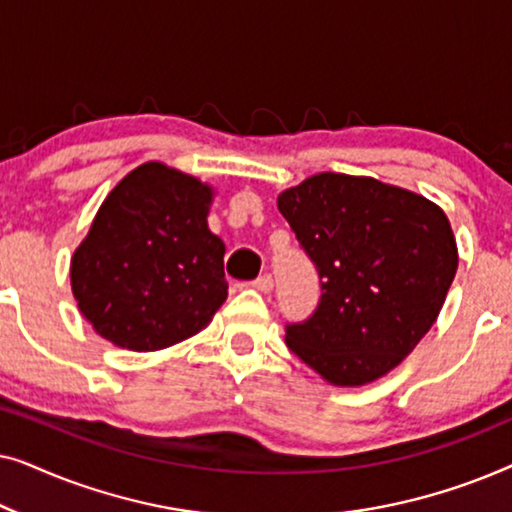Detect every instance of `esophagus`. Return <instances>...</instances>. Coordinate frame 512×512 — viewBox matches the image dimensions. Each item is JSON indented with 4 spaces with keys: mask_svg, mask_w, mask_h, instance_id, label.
I'll list each match as a JSON object with an SVG mask.
<instances>
[{
    "mask_svg": "<svg viewBox=\"0 0 512 512\" xmlns=\"http://www.w3.org/2000/svg\"><path fill=\"white\" fill-rule=\"evenodd\" d=\"M272 286H275V284H272L270 275H263V277H258V279H254V282H251V289H256L261 293H270Z\"/></svg>",
    "mask_w": 512,
    "mask_h": 512,
    "instance_id": "esophagus-1",
    "label": "esophagus"
}]
</instances>
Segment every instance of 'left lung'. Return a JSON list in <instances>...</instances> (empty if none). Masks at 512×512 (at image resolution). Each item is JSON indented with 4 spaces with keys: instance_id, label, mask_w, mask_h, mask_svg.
Listing matches in <instances>:
<instances>
[{
    "instance_id": "obj_1",
    "label": "left lung",
    "mask_w": 512,
    "mask_h": 512,
    "mask_svg": "<svg viewBox=\"0 0 512 512\" xmlns=\"http://www.w3.org/2000/svg\"><path fill=\"white\" fill-rule=\"evenodd\" d=\"M317 265L321 300L286 345L333 387L391 373L436 324L457 275L450 219L436 202L373 177L321 172L277 195Z\"/></svg>"
}]
</instances>
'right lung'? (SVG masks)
<instances>
[{
  "mask_svg": "<svg viewBox=\"0 0 512 512\" xmlns=\"http://www.w3.org/2000/svg\"><path fill=\"white\" fill-rule=\"evenodd\" d=\"M214 186L149 160L125 174L74 249L69 279L95 333L156 352L202 331L228 298L226 244L207 226Z\"/></svg>",
  "mask_w": 512,
  "mask_h": 512,
  "instance_id": "1",
  "label": "right lung"
}]
</instances>
